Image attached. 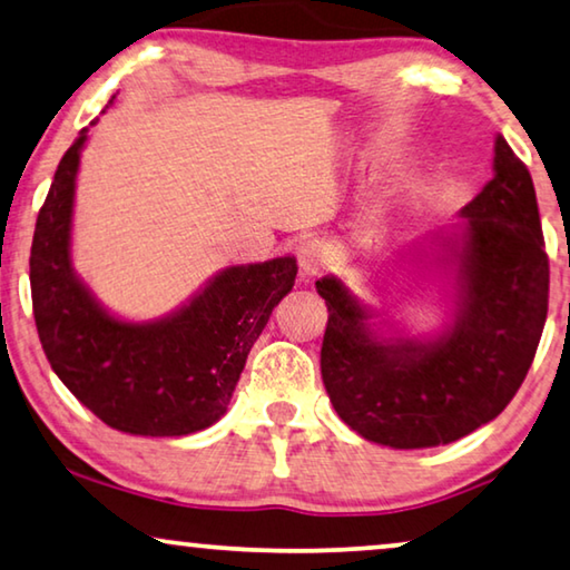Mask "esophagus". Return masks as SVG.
<instances>
[{"mask_svg":"<svg viewBox=\"0 0 570 570\" xmlns=\"http://www.w3.org/2000/svg\"><path fill=\"white\" fill-rule=\"evenodd\" d=\"M296 258H299V271L304 278H317L325 274L330 266V253L320 240H304L299 245Z\"/></svg>","mask_w":570,"mask_h":570,"instance_id":"obj_1","label":"esophagus"}]
</instances>
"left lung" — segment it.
I'll use <instances>...</instances> for the list:
<instances>
[{
	"label": "left lung",
	"mask_w": 570,
	"mask_h": 570,
	"mask_svg": "<svg viewBox=\"0 0 570 570\" xmlns=\"http://www.w3.org/2000/svg\"><path fill=\"white\" fill-rule=\"evenodd\" d=\"M453 243L455 320L438 340H379L368 312L322 278V381L347 428L412 450L461 440L504 412L532 366L548 317L550 266L528 166L499 135L494 178L465 204Z\"/></svg>",
	"instance_id": "obj_1"
}]
</instances>
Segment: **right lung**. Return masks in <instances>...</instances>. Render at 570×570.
<instances>
[{"label":"right lung","instance_id":"right-lung-1","mask_svg":"<svg viewBox=\"0 0 570 570\" xmlns=\"http://www.w3.org/2000/svg\"><path fill=\"white\" fill-rule=\"evenodd\" d=\"M87 130L63 153L32 235L40 345L68 392L109 428L146 438L191 435L227 412L253 343L292 292L296 261L225 268L166 320H115L71 268L73 189Z\"/></svg>","mask_w":570,"mask_h":570}]
</instances>
